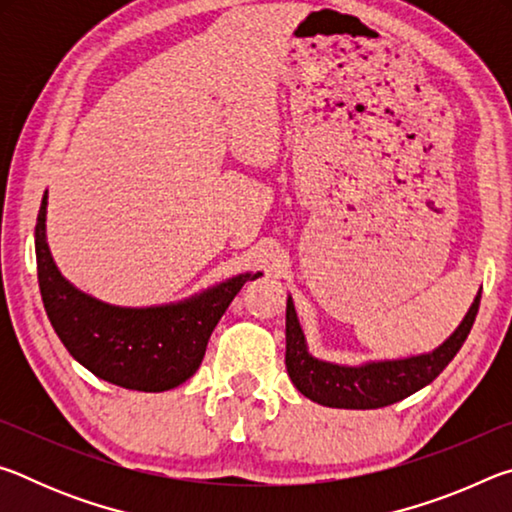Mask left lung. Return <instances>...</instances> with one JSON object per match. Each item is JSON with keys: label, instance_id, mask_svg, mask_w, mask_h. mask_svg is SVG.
Returning <instances> with one entry per match:
<instances>
[{"label": "left lung", "instance_id": "1", "mask_svg": "<svg viewBox=\"0 0 512 512\" xmlns=\"http://www.w3.org/2000/svg\"><path fill=\"white\" fill-rule=\"evenodd\" d=\"M479 302L481 291L456 332L433 352L420 354V357L377 361L352 368L311 357L296 309H293V302L289 298L287 357H284L287 372L293 386L302 395L323 406H332V409H381V406L395 404L431 384L447 368V363L456 357V352L461 350L467 334H470L476 311H479Z\"/></svg>", "mask_w": 512, "mask_h": 512}]
</instances>
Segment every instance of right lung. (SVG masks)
I'll use <instances>...</instances> for the list:
<instances>
[{
	"label": "right lung",
	"mask_w": 512,
	"mask_h": 512,
	"mask_svg": "<svg viewBox=\"0 0 512 512\" xmlns=\"http://www.w3.org/2000/svg\"><path fill=\"white\" fill-rule=\"evenodd\" d=\"M45 216L47 194L36 223V262L51 327L92 375L131 391H169L192 377L225 309L248 280L262 275H237L178 305L112 307L85 296L58 273L47 246Z\"/></svg>",
	"instance_id": "add662e5"
}]
</instances>
